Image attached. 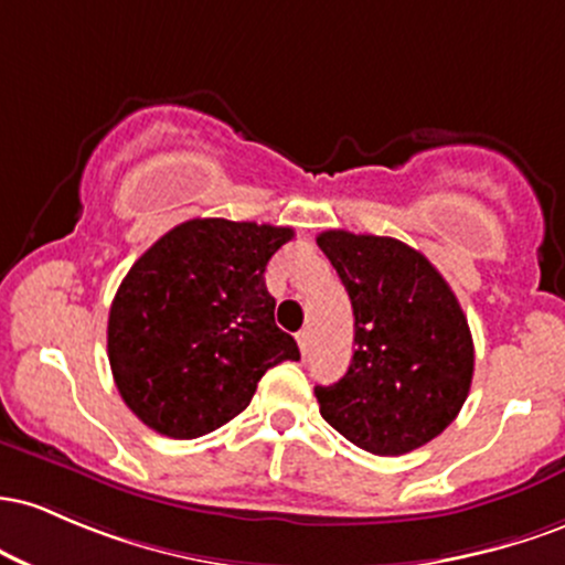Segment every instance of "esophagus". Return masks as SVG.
I'll return each mask as SVG.
<instances>
[{
	"instance_id": "obj_1",
	"label": "esophagus",
	"mask_w": 565,
	"mask_h": 565,
	"mask_svg": "<svg viewBox=\"0 0 565 565\" xmlns=\"http://www.w3.org/2000/svg\"><path fill=\"white\" fill-rule=\"evenodd\" d=\"M296 341H299L301 354H307V352H309V331H299V333H296Z\"/></svg>"
}]
</instances>
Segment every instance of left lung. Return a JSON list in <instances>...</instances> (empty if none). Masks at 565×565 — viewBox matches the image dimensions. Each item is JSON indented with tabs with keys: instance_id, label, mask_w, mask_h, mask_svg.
<instances>
[{
	"instance_id": "obj_1",
	"label": "left lung",
	"mask_w": 565,
	"mask_h": 565,
	"mask_svg": "<svg viewBox=\"0 0 565 565\" xmlns=\"http://www.w3.org/2000/svg\"><path fill=\"white\" fill-rule=\"evenodd\" d=\"M317 245L354 315L350 367L335 384L315 386L322 419L363 451H414L440 435L470 395L467 317L440 271L401 239L328 230Z\"/></svg>"
}]
</instances>
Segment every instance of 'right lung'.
<instances>
[{
  "label": "right lung",
  "mask_w": 565,
  "mask_h": 565,
  "mask_svg": "<svg viewBox=\"0 0 565 565\" xmlns=\"http://www.w3.org/2000/svg\"><path fill=\"white\" fill-rule=\"evenodd\" d=\"M290 226L192 218L130 266L109 312L119 395L154 433L192 440L248 408L269 367L299 360L266 290Z\"/></svg>",
  "instance_id": "add662e5"
}]
</instances>
